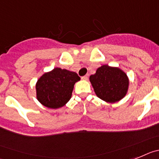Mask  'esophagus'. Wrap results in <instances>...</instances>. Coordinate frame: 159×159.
Returning a JSON list of instances; mask_svg holds the SVG:
<instances>
[{
  "label": "esophagus",
  "instance_id": "esophagus-1",
  "mask_svg": "<svg viewBox=\"0 0 159 159\" xmlns=\"http://www.w3.org/2000/svg\"><path fill=\"white\" fill-rule=\"evenodd\" d=\"M81 79L83 80V81H87L88 77L87 76H83V77H81Z\"/></svg>",
  "mask_w": 159,
  "mask_h": 159
}]
</instances>
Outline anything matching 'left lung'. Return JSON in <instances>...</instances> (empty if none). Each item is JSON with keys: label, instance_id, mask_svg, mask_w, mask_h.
Instances as JSON below:
<instances>
[{"label": "left lung", "instance_id": "left-lung-1", "mask_svg": "<svg viewBox=\"0 0 159 159\" xmlns=\"http://www.w3.org/2000/svg\"><path fill=\"white\" fill-rule=\"evenodd\" d=\"M95 93L106 102L114 103L126 95L129 80L125 72L118 67L103 65L89 77Z\"/></svg>", "mask_w": 159, "mask_h": 159}]
</instances>
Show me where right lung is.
I'll use <instances>...</instances> for the list:
<instances>
[{
	"label": "right lung",
	"instance_id": "obj_1",
	"mask_svg": "<svg viewBox=\"0 0 159 159\" xmlns=\"http://www.w3.org/2000/svg\"><path fill=\"white\" fill-rule=\"evenodd\" d=\"M80 79L75 72L59 67L45 72L36 83L37 99L47 108H61L71 98L74 85Z\"/></svg>",
	"mask_w": 159,
	"mask_h": 159
}]
</instances>
